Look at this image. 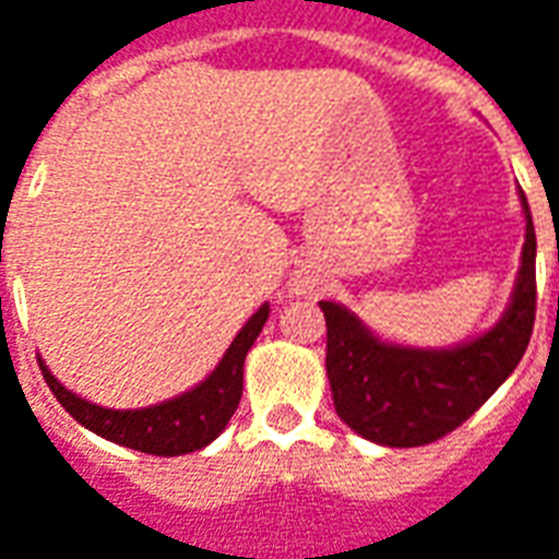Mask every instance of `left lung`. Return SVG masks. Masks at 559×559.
Returning a JSON list of instances; mask_svg holds the SVG:
<instances>
[{
  "instance_id": "obj_1",
  "label": "left lung",
  "mask_w": 559,
  "mask_h": 559,
  "mask_svg": "<svg viewBox=\"0 0 559 559\" xmlns=\"http://www.w3.org/2000/svg\"><path fill=\"white\" fill-rule=\"evenodd\" d=\"M527 236L515 293L500 323L452 350H416L374 338L338 302L326 317V374L335 411L365 440L411 449L455 431L491 399L527 350L536 320V230L521 191Z\"/></svg>"
}]
</instances>
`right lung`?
Segmentation results:
<instances>
[{"label":"right lung","mask_w":559,"mask_h":559,"mask_svg":"<svg viewBox=\"0 0 559 559\" xmlns=\"http://www.w3.org/2000/svg\"><path fill=\"white\" fill-rule=\"evenodd\" d=\"M266 317L269 305H260L257 314L233 338V344L224 353L218 368L200 386L188 389L179 399L164 401V404H155V407H143V411H110V407H98V404L80 399L71 389L62 386L41 359H38V365H41V374L47 380L50 392L56 395V401L80 425H86L98 437H107L114 443L138 449V452H146V455H188V452H197V449L212 443L224 431V425L230 421L236 407H239V399H242L245 356H248L251 344L260 335Z\"/></svg>","instance_id":"obj_1"}]
</instances>
